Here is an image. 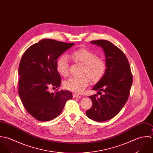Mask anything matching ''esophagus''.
<instances>
[{"mask_svg":"<svg viewBox=\"0 0 153 153\" xmlns=\"http://www.w3.org/2000/svg\"><path fill=\"white\" fill-rule=\"evenodd\" d=\"M73 97L74 98H80L81 97V96L78 94H76V93H74L73 95Z\"/></svg>","mask_w":153,"mask_h":153,"instance_id":"34e87169","label":"esophagus"}]
</instances>
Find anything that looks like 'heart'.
<instances>
[{
  "instance_id": "heart-1",
  "label": "heart",
  "mask_w": 153,
  "mask_h": 153,
  "mask_svg": "<svg viewBox=\"0 0 153 153\" xmlns=\"http://www.w3.org/2000/svg\"><path fill=\"white\" fill-rule=\"evenodd\" d=\"M71 60L83 65V75H86L93 81L99 80L106 70V64L103 60L88 49H80L71 53L68 56ZM69 61L67 56L62 55L57 61V70L62 76H66L68 71ZM89 80L86 77H71L64 82L65 89L74 92H82L89 85Z\"/></svg>"
}]
</instances>
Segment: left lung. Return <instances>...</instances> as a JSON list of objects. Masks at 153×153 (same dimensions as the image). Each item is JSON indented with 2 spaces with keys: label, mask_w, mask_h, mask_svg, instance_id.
I'll use <instances>...</instances> for the list:
<instances>
[{
  "label": "left lung",
  "mask_w": 153,
  "mask_h": 153,
  "mask_svg": "<svg viewBox=\"0 0 153 153\" xmlns=\"http://www.w3.org/2000/svg\"><path fill=\"white\" fill-rule=\"evenodd\" d=\"M91 43L103 48L106 70L92 88L98 91L100 96L94 94L89 97L93 105L86 114L93 121L103 122L114 118L122 109L128 99L132 76L128 60L120 48L106 40L92 41Z\"/></svg>",
  "instance_id": "left-lung-1"
}]
</instances>
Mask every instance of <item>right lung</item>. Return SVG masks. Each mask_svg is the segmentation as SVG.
<instances>
[{"mask_svg": "<svg viewBox=\"0 0 153 153\" xmlns=\"http://www.w3.org/2000/svg\"><path fill=\"white\" fill-rule=\"evenodd\" d=\"M74 44L50 39L41 40L30 47L23 54L19 66L18 93L27 112L39 121H48L59 116L71 93L61 90L50 93V86L61 85L57 60Z\"/></svg>", "mask_w": 153, "mask_h": 153, "instance_id": "right-lung-1", "label": "right lung"}]
</instances>
